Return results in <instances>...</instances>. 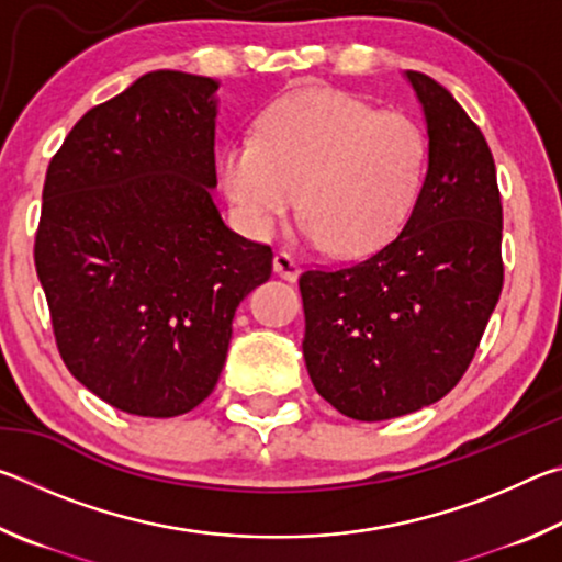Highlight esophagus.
<instances>
[{
    "mask_svg": "<svg viewBox=\"0 0 562 562\" xmlns=\"http://www.w3.org/2000/svg\"><path fill=\"white\" fill-rule=\"evenodd\" d=\"M274 272H278L280 278L294 282L300 278V260L292 258V255L284 252V250L274 252Z\"/></svg>",
    "mask_w": 562,
    "mask_h": 562,
    "instance_id": "obj_1",
    "label": "esophagus"
}]
</instances>
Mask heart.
<instances>
[{
	"instance_id": "heart-1",
	"label": "heart",
	"mask_w": 562,
	"mask_h": 562,
	"mask_svg": "<svg viewBox=\"0 0 562 562\" xmlns=\"http://www.w3.org/2000/svg\"><path fill=\"white\" fill-rule=\"evenodd\" d=\"M424 131L335 89L288 93L262 111L255 138L227 144L217 176L252 235H270L300 195L302 233L357 258L402 231L426 173Z\"/></svg>"
}]
</instances>
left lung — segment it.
Masks as SVG:
<instances>
[{
	"mask_svg": "<svg viewBox=\"0 0 562 562\" xmlns=\"http://www.w3.org/2000/svg\"><path fill=\"white\" fill-rule=\"evenodd\" d=\"M404 76L429 136L404 231L364 260L300 274L310 379L357 422L412 414L449 394L503 288V207L486 138L431 76Z\"/></svg>",
	"mask_w": 562,
	"mask_h": 562,
	"instance_id": "obj_1",
	"label": "left lung"
}]
</instances>
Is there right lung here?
<instances>
[{
	"label": "right lung",
	"instance_id": "1",
	"mask_svg": "<svg viewBox=\"0 0 562 562\" xmlns=\"http://www.w3.org/2000/svg\"><path fill=\"white\" fill-rule=\"evenodd\" d=\"M217 87L144 74L83 113L46 170L34 262L56 347L126 414L170 418L207 398L237 304L272 274L270 245L213 203Z\"/></svg>",
	"mask_w": 562,
	"mask_h": 562
}]
</instances>
